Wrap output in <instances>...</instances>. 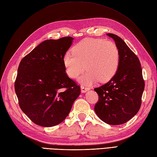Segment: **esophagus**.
I'll list each match as a JSON object with an SVG mask.
<instances>
[{
    "mask_svg": "<svg viewBox=\"0 0 157 157\" xmlns=\"http://www.w3.org/2000/svg\"><path fill=\"white\" fill-rule=\"evenodd\" d=\"M90 89L89 88V87H87L86 86H81V91L82 93H85L86 92H87V91H89Z\"/></svg>",
    "mask_w": 157,
    "mask_h": 157,
    "instance_id": "obj_1",
    "label": "esophagus"
}]
</instances>
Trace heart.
I'll use <instances>...</instances> for the list:
<instances>
[{
    "instance_id": "b5f03b06",
    "label": "heart",
    "mask_w": 157,
    "mask_h": 157,
    "mask_svg": "<svg viewBox=\"0 0 157 157\" xmlns=\"http://www.w3.org/2000/svg\"><path fill=\"white\" fill-rule=\"evenodd\" d=\"M72 53H66L63 56L65 71L69 77L76 79L86 67L88 71L80 78L82 83L91 85L99 79L101 82H108L118 70L120 53L112 41L86 38L74 47Z\"/></svg>"
}]
</instances>
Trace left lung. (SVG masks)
Segmentation results:
<instances>
[{
	"label": "left lung",
	"instance_id": "8db88e82",
	"mask_svg": "<svg viewBox=\"0 0 157 157\" xmlns=\"http://www.w3.org/2000/svg\"><path fill=\"white\" fill-rule=\"evenodd\" d=\"M114 39L120 53V63L115 75L105 84L94 89L99 96L94 110L103 122L120 125L135 116L141 105L144 89L138 58L118 36L106 34Z\"/></svg>",
	"mask_w": 157,
	"mask_h": 157
}]
</instances>
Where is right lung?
<instances>
[{
    "instance_id": "add662e5",
    "label": "right lung",
    "mask_w": 157,
    "mask_h": 157,
    "mask_svg": "<svg viewBox=\"0 0 157 157\" xmlns=\"http://www.w3.org/2000/svg\"><path fill=\"white\" fill-rule=\"evenodd\" d=\"M74 38L48 39L20 62L14 90L21 109L36 124L51 127L66 118L80 87L65 73L63 57Z\"/></svg>"
}]
</instances>
